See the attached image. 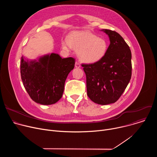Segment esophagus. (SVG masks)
<instances>
[{
  "label": "esophagus",
  "mask_w": 157,
  "mask_h": 157,
  "mask_svg": "<svg viewBox=\"0 0 157 157\" xmlns=\"http://www.w3.org/2000/svg\"><path fill=\"white\" fill-rule=\"evenodd\" d=\"M75 67H76V68H80V67H81V64H80V63L78 61H76V63H75Z\"/></svg>",
  "instance_id": "obj_1"
}]
</instances>
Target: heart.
<instances>
[{
    "label": "heart",
    "mask_w": 157,
    "mask_h": 157,
    "mask_svg": "<svg viewBox=\"0 0 157 157\" xmlns=\"http://www.w3.org/2000/svg\"><path fill=\"white\" fill-rule=\"evenodd\" d=\"M63 48L69 50L71 47L78 51L79 59L87 63H94L104 58L107 50L106 41L89 32H80L71 34L62 41Z\"/></svg>",
    "instance_id": "b5f03b06"
}]
</instances>
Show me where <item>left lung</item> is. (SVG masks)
Segmentation results:
<instances>
[{
    "label": "left lung",
    "mask_w": 157,
    "mask_h": 157,
    "mask_svg": "<svg viewBox=\"0 0 157 157\" xmlns=\"http://www.w3.org/2000/svg\"><path fill=\"white\" fill-rule=\"evenodd\" d=\"M110 44L102 59L92 64H82L86 76L87 94L92 101L107 105L122 96L132 76V54L124 38L116 32L102 30Z\"/></svg>",
    "instance_id": "8db88e82"
}]
</instances>
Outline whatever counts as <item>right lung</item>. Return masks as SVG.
<instances>
[{
	"label": "right lung",
	"instance_id": "right-lung-1",
	"mask_svg": "<svg viewBox=\"0 0 157 157\" xmlns=\"http://www.w3.org/2000/svg\"><path fill=\"white\" fill-rule=\"evenodd\" d=\"M75 63V58H61L56 53L44 56L38 61H25L22 57L21 78L31 99L43 105L58 102L63 96L65 81Z\"/></svg>",
	"mask_w": 157,
	"mask_h": 157
}]
</instances>
